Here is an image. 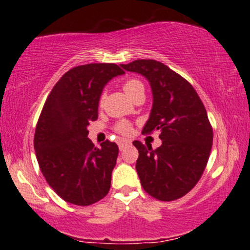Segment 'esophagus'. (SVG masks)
I'll list each match as a JSON object with an SVG mask.
<instances>
[{
    "label": "esophagus",
    "mask_w": 250,
    "mask_h": 250,
    "mask_svg": "<svg viewBox=\"0 0 250 250\" xmlns=\"http://www.w3.org/2000/svg\"><path fill=\"white\" fill-rule=\"evenodd\" d=\"M130 141H129V140H125V139H121V140H120V141H119V147H120V149H121V150H122V149H125V147H128V146H130Z\"/></svg>",
    "instance_id": "esophagus-1"
}]
</instances>
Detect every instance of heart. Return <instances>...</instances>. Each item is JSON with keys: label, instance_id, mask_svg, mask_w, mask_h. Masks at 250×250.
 I'll use <instances>...</instances> for the list:
<instances>
[{"label": "heart", "instance_id": "obj_1", "mask_svg": "<svg viewBox=\"0 0 250 250\" xmlns=\"http://www.w3.org/2000/svg\"><path fill=\"white\" fill-rule=\"evenodd\" d=\"M123 89H125V94H127L130 99H133L135 95H137V94L141 93V91L145 93V87H143L142 82L139 81V80H134V79L125 81V84H123ZM103 100H104V95H102L101 99H100V104H102ZM116 129H117V131H120V133H122V134H129L131 130L130 125L125 121L120 122L119 125H117Z\"/></svg>", "mask_w": 250, "mask_h": 250}]
</instances>
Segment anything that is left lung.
I'll return each mask as SVG.
<instances>
[{"instance_id":"8db88e82","label":"left lung","mask_w":250,"mask_h":250,"mask_svg":"<svg viewBox=\"0 0 250 250\" xmlns=\"http://www.w3.org/2000/svg\"><path fill=\"white\" fill-rule=\"evenodd\" d=\"M121 67L148 80L153 107L142 133L159 130L162 140L157 149L133 142L141 186L160 201L180 199L199 182L211 150L213 129L205 105L193 85L161 62L136 60Z\"/></svg>"}]
</instances>
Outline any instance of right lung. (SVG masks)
Returning a JSON list of instances; mask_svg holds the SVG:
<instances>
[{
	"label": "right lung",
	"instance_id": "obj_1",
	"mask_svg": "<svg viewBox=\"0 0 250 250\" xmlns=\"http://www.w3.org/2000/svg\"><path fill=\"white\" fill-rule=\"evenodd\" d=\"M123 74L114 63L79 65L59 80L43 105L34 136L37 162L48 185L73 205H93L110 189L119 147L108 140L95 147L88 125L97 120L103 88Z\"/></svg>",
	"mask_w": 250,
	"mask_h": 250
}]
</instances>
